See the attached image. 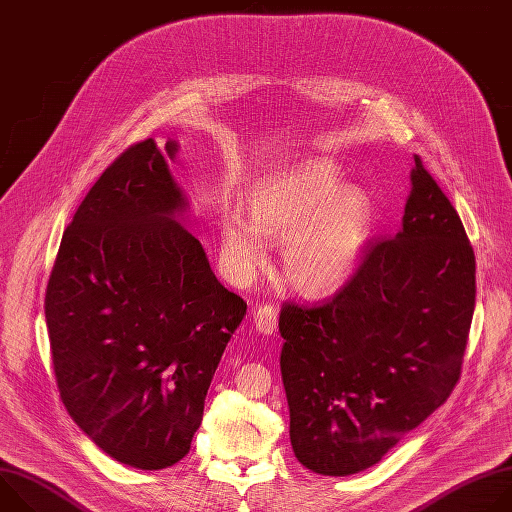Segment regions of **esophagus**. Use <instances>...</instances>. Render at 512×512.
<instances>
[{"label":"esophagus","instance_id":"obj_1","mask_svg":"<svg viewBox=\"0 0 512 512\" xmlns=\"http://www.w3.org/2000/svg\"><path fill=\"white\" fill-rule=\"evenodd\" d=\"M277 316H279L277 308L271 304H265V306L257 308V312L253 316V324L261 334H273L277 328Z\"/></svg>","mask_w":512,"mask_h":512}]
</instances>
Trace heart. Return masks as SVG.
Returning a JSON list of instances; mask_svg holds the SVG:
<instances>
[{"label": "heart", "mask_w": 512, "mask_h": 512, "mask_svg": "<svg viewBox=\"0 0 512 512\" xmlns=\"http://www.w3.org/2000/svg\"><path fill=\"white\" fill-rule=\"evenodd\" d=\"M251 214L223 210V251L237 275L267 261V241L283 243V273L310 296L328 294L354 271L367 247L375 206L346 186L332 160H310L263 178L251 192Z\"/></svg>", "instance_id": "1"}]
</instances>
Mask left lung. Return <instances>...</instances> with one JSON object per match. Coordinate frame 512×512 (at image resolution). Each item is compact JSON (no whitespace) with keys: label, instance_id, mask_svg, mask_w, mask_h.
Here are the masks:
<instances>
[{"label":"left lung","instance_id":"8db88e82","mask_svg":"<svg viewBox=\"0 0 512 512\" xmlns=\"http://www.w3.org/2000/svg\"><path fill=\"white\" fill-rule=\"evenodd\" d=\"M474 304V249L415 156L401 231L367 243L330 300L281 308L296 458L324 476L375 466L454 391Z\"/></svg>","mask_w":512,"mask_h":512}]
</instances>
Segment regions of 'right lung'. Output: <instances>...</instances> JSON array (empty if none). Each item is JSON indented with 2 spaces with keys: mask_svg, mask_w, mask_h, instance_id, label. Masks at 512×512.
Wrapping results in <instances>:
<instances>
[{
  "mask_svg": "<svg viewBox=\"0 0 512 512\" xmlns=\"http://www.w3.org/2000/svg\"><path fill=\"white\" fill-rule=\"evenodd\" d=\"M166 152L176 156V141ZM186 206L156 141L133 143L72 216L46 287L68 415L139 470L174 466L190 452L212 375L247 312L176 221Z\"/></svg>",
  "mask_w": 512,
  "mask_h": 512,
  "instance_id": "obj_1",
  "label": "right lung"
}]
</instances>
